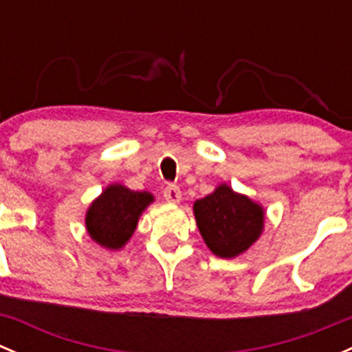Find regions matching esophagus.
<instances>
[{"label": "esophagus", "instance_id": "1", "mask_svg": "<svg viewBox=\"0 0 352 352\" xmlns=\"http://www.w3.org/2000/svg\"><path fill=\"white\" fill-rule=\"evenodd\" d=\"M163 196H165L166 201L172 202V204H179L182 201V192H180V189L177 186H166Z\"/></svg>", "mask_w": 352, "mask_h": 352}]
</instances>
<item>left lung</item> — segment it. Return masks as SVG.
Listing matches in <instances>:
<instances>
[{
  "instance_id": "1",
  "label": "left lung",
  "mask_w": 352,
  "mask_h": 352,
  "mask_svg": "<svg viewBox=\"0 0 352 352\" xmlns=\"http://www.w3.org/2000/svg\"><path fill=\"white\" fill-rule=\"evenodd\" d=\"M194 216L204 243L221 258L245 254L264 232L265 211L262 204L235 192L228 184H219L211 194L197 199Z\"/></svg>"
}]
</instances>
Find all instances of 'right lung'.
<instances>
[{
  "label": "right lung",
  "mask_w": 352,
  "mask_h": 352,
  "mask_svg": "<svg viewBox=\"0 0 352 352\" xmlns=\"http://www.w3.org/2000/svg\"><path fill=\"white\" fill-rule=\"evenodd\" d=\"M155 196L146 190H131L122 184H110L91 201L85 214L87 233L95 243L107 250H120L133 233L138 221Z\"/></svg>",
  "instance_id": "right-lung-1"
}]
</instances>
